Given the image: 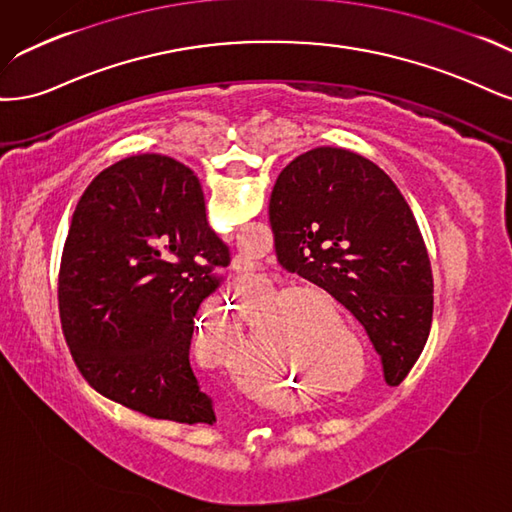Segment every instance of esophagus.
Returning <instances> with one entry per match:
<instances>
[{"label": "esophagus", "instance_id": "obj_1", "mask_svg": "<svg viewBox=\"0 0 512 512\" xmlns=\"http://www.w3.org/2000/svg\"><path fill=\"white\" fill-rule=\"evenodd\" d=\"M236 270H238V272H249V266H246V263H242V261H240L238 266H236Z\"/></svg>", "mask_w": 512, "mask_h": 512}]
</instances>
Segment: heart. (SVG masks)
Masks as SVG:
<instances>
[{
  "mask_svg": "<svg viewBox=\"0 0 512 512\" xmlns=\"http://www.w3.org/2000/svg\"><path fill=\"white\" fill-rule=\"evenodd\" d=\"M295 321H298L295 325H304L302 321H306V319H304V315H298V319H295ZM240 387H242L244 393L253 395V398H257L261 402H268V404H278V406L289 404L293 400V393H295V385L289 381L287 376H278L276 387H272V389H263V387L251 383L249 378L242 376Z\"/></svg>",
  "mask_w": 512,
  "mask_h": 512,
  "instance_id": "1",
  "label": "heart"
}]
</instances>
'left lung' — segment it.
Returning <instances> with one entry per match:
<instances>
[{
	"instance_id": "8db88e82",
	"label": "left lung",
	"mask_w": 512,
	"mask_h": 512,
	"mask_svg": "<svg viewBox=\"0 0 512 512\" xmlns=\"http://www.w3.org/2000/svg\"><path fill=\"white\" fill-rule=\"evenodd\" d=\"M270 225L280 266L351 310L387 385H400L430 336L434 278L393 180L346 148H312L278 174Z\"/></svg>"
}]
</instances>
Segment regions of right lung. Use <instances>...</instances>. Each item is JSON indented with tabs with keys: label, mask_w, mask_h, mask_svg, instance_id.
<instances>
[{
	"label": "right lung",
	"mask_w": 512,
	"mask_h": 512,
	"mask_svg": "<svg viewBox=\"0 0 512 512\" xmlns=\"http://www.w3.org/2000/svg\"><path fill=\"white\" fill-rule=\"evenodd\" d=\"M229 249L197 176L166 155L127 157L93 178L59 270L65 342L85 381L153 419L217 421L189 364L197 308Z\"/></svg>",
	"instance_id": "1"
}]
</instances>
